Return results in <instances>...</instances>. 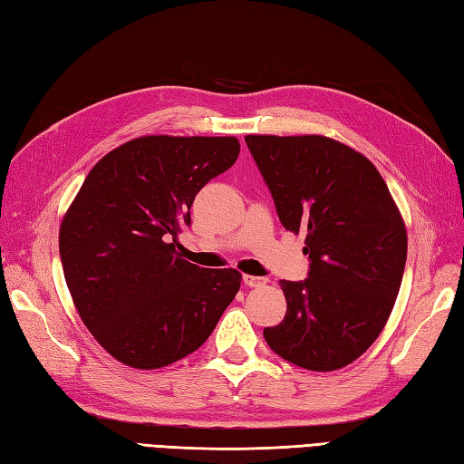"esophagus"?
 Returning a JSON list of instances; mask_svg holds the SVG:
<instances>
[{"label": "esophagus", "mask_w": 464, "mask_h": 464, "mask_svg": "<svg viewBox=\"0 0 464 464\" xmlns=\"http://www.w3.org/2000/svg\"><path fill=\"white\" fill-rule=\"evenodd\" d=\"M243 283L247 285V287H263V285L267 283V279H265V277H255V275H245Z\"/></svg>", "instance_id": "esophagus-1"}]
</instances>
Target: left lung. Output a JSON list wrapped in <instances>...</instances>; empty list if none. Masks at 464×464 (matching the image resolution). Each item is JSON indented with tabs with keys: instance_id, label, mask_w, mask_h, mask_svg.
Here are the masks:
<instances>
[{
	"instance_id": "left-lung-1",
	"label": "left lung",
	"mask_w": 464,
	"mask_h": 464,
	"mask_svg": "<svg viewBox=\"0 0 464 464\" xmlns=\"http://www.w3.org/2000/svg\"><path fill=\"white\" fill-rule=\"evenodd\" d=\"M287 231L307 233L304 281H279L287 313L263 337L281 359L334 371L379 337L401 289L407 231L387 183L351 147L323 135H247Z\"/></svg>"
}]
</instances>
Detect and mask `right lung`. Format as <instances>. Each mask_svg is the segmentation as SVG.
Instances as JSON below:
<instances>
[{"mask_svg":"<svg viewBox=\"0 0 464 464\" xmlns=\"http://www.w3.org/2000/svg\"><path fill=\"white\" fill-rule=\"evenodd\" d=\"M237 157L235 137L147 135L85 177L59 255L82 321L117 361L160 369L187 357L237 295V271L201 269L175 249L195 195Z\"/></svg>","mask_w":464,"mask_h":464,"instance_id":"add662e5","label":"right lung"}]
</instances>
